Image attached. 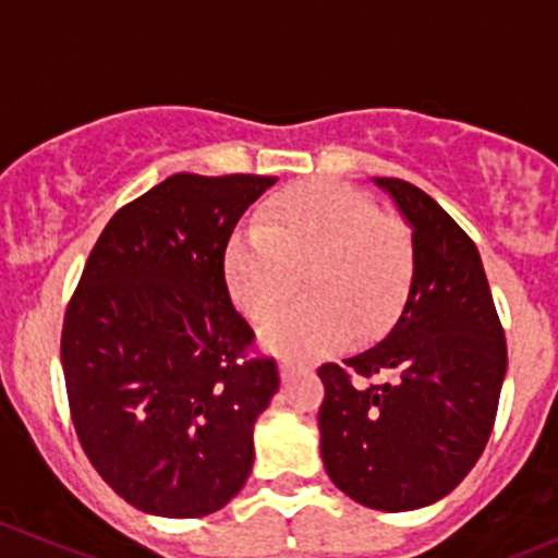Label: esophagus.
<instances>
[{
  "instance_id": "esophagus-1",
  "label": "esophagus",
  "mask_w": 558,
  "mask_h": 558,
  "mask_svg": "<svg viewBox=\"0 0 558 558\" xmlns=\"http://www.w3.org/2000/svg\"><path fill=\"white\" fill-rule=\"evenodd\" d=\"M300 369H305V364L296 362V359H280V375L286 378H291L294 373H300Z\"/></svg>"
}]
</instances>
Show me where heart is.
<instances>
[{"instance_id":"heart-1","label":"heart","mask_w":558,"mask_h":558,"mask_svg":"<svg viewBox=\"0 0 558 558\" xmlns=\"http://www.w3.org/2000/svg\"><path fill=\"white\" fill-rule=\"evenodd\" d=\"M413 240L378 205L335 180L289 185L258 210L256 229L223 251V283L251 320H264L294 294L311 300L269 318L262 340L286 356H315L384 331L413 283Z\"/></svg>"}]
</instances>
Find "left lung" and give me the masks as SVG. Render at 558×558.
<instances>
[{
    "mask_svg": "<svg viewBox=\"0 0 558 558\" xmlns=\"http://www.w3.org/2000/svg\"><path fill=\"white\" fill-rule=\"evenodd\" d=\"M413 229V283L397 324L369 351L324 364L320 459L353 502L386 513L426 508L466 477L492 437L508 345L464 229L418 185L375 178ZM391 372L353 387L351 374Z\"/></svg>",
    "mask_w": 558,
    "mask_h": 558,
    "instance_id": "left-lung-1",
    "label": "left lung"
}]
</instances>
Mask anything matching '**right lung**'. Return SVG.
Here are the masks:
<instances>
[{"instance_id":"add662e5","label":"right lung","mask_w":558,"mask_h":558,"mask_svg":"<svg viewBox=\"0 0 558 558\" xmlns=\"http://www.w3.org/2000/svg\"><path fill=\"white\" fill-rule=\"evenodd\" d=\"M278 178L180 172L99 234L61 329L77 440L143 513L221 510L253 466V424L280 375L251 356L253 329L223 283L243 213Z\"/></svg>"}]
</instances>
